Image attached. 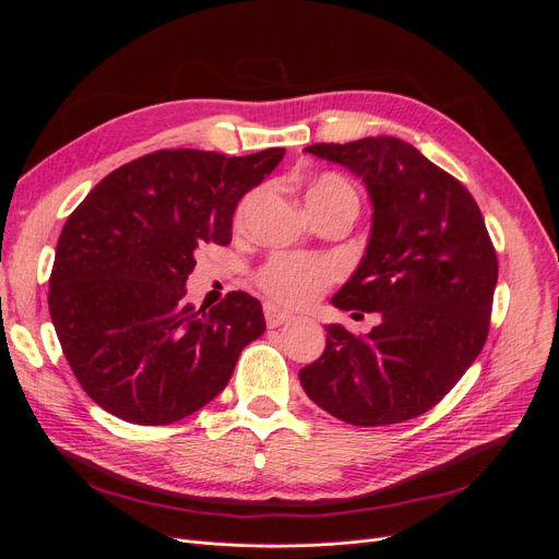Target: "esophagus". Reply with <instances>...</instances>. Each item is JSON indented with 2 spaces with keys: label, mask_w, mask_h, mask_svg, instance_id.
<instances>
[{
  "label": "esophagus",
  "mask_w": 559,
  "mask_h": 559,
  "mask_svg": "<svg viewBox=\"0 0 559 559\" xmlns=\"http://www.w3.org/2000/svg\"><path fill=\"white\" fill-rule=\"evenodd\" d=\"M263 312H265V321H267V326H270V329H277V326L286 324V321H292V319H294V312H289V310H284V308L275 306V302H265V306H263Z\"/></svg>",
  "instance_id": "34e87169"
}]
</instances>
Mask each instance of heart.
Returning a JSON list of instances; mask_svg holds the SVG:
<instances>
[{"mask_svg":"<svg viewBox=\"0 0 559 559\" xmlns=\"http://www.w3.org/2000/svg\"><path fill=\"white\" fill-rule=\"evenodd\" d=\"M253 195H247L240 205V216L249 210ZM337 200L357 202L352 183L341 175L324 173L308 183L306 205L310 214L321 207H329ZM337 277V265L331 259L314 257V253H275L259 270L257 280L259 289L284 306H306L312 302L326 286Z\"/></svg>","mask_w":559,"mask_h":559,"instance_id":"heart-1","label":"heart"}]
</instances>
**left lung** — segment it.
<instances>
[{
    "label": "left lung",
    "instance_id": "1",
    "mask_svg": "<svg viewBox=\"0 0 559 559\" xmlns=\"http://www.w3.org/2000/svg\"><path fill=\"white\" fill-rule=\"evenodd\" d=\"M306 151L366 183V257L331 302L380 312V324L366 335L326 326V349L300 368V384L347 425H399L431 411L480 354L499 275L495 245L466 186L408 142L384 134Z\"/></svg>",
    "mask_w": 559,
    "mask_h": 559
}]
</instances>
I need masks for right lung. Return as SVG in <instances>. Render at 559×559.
Segmentation results:
<instances>
[{
	"label": "right lung",
	"mask_w": 559,
	"mask_h": 559,
	"mask_svg": "<svg viewBox=\"0 0 559 559\" xmlns=\"http://www.w3.org/2000/svg\"><path fill=\"white\" fill-rule=\"evenodd\" d=\"M284 148L226 156L160 148L99 181L70 214L50 270L48 310L64 359L99 408L132 425H173L228 384L265 331L261 302L230 292L186 302L195 249L228 245L240 198Z\"/></svg>",
	"instance_id": "obj_1"
}]
</instances>
